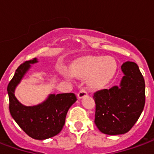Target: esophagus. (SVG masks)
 <instances>
[{
  "mask_svg": "<svg viewBox=\"0 0 154 154\" xmlns=\"http://www.w3.org/2000/svg\"><path fill=\"white\" fill-rule=\"evenodd\" d=\"M86 94H87V92L85 91V90H81L80 91L78 92V94H77V97H78V99H82V98L85 97Z\"/></svg>",
  "mask_w": 154,
  "mask_h": 154,
  "instance_id": "obj_1",
  "label": "esophagus"
}]
</instances>
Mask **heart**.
<instances>
[{
  "label": "heart",
  "instance_id": "obj_1",
  "mask_svg": "<svg viewBox=\"0 0 154 154\" xmlns=\"http://www.w3.org/2000/svg\"><path fill=\"white\" fill-rule=\"evenodd\" d=\"M117 71V63L111 56H87L75 60L70 72L78 78H86L91 88H102L111 81ZM63 76H67L63 72Z\"/></svg>",
  "mask_w": 154,
  "mask_h": 154
}]
</instances>
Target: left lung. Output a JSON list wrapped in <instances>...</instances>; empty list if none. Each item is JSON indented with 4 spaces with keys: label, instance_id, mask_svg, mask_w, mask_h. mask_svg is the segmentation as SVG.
I'll use <instances>...</instances> for the list:
<instances>
[{
    "label": "left lung",
    "instance_id": "obj_1",
    "mask_svg": "<svg viewBox=\"0 0 154 154\" xmlns=\"http://www.w3.org/2000/svg\"><path fill=\"white\" fill-rule=\"evenodd\" d=\"M123 77L119 86L94 94V123L106 135L128 132L143 112L145 103V83L138 65L126 62L121 67Z\"/></svg>",
    "mask_w": 154,
    "mask_h": 154
}]
</instances>
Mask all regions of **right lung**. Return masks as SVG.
Listing matches in <instances>:
<instances>
[{
    "instance_id": "1",
    "label": "right lung",
    "mask_w": 154,
    "mask_h": 154,
    "mask_svg": "<svg viewBox=\"0 0 154 154\" xmlns=\"http://www.w3.org/2000/svg\"><path fill=\"white\" fill-rule=\"evenodd\" d=\"M36 58L26 61L17 68L7 87L10 114L23 131L35 140H46L58 135L65 123L68 109L77 101L73 93L50 94L42 103L25 106L15 97V89Z\"/></svg>"
}]
</instances>
